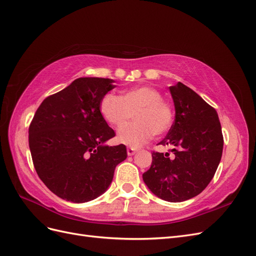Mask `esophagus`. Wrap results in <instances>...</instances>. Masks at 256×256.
I'll return each mask as SVG.
<instances>
[{"label":"esophagus","mask_w":256,"mask_h":256,"mask_svg":"<svg viewBox=\"0 0 256 256\" xmlns=\"http://www.w3.org/2000/svg\"><path fill=\"white\" fill-rule=\"evenodd\" d=\"M136 152H138V150H136V148H134V147H128V148H127L128 156H134V154Z\"/></svg>","instance_id":"obj_1"}]
</instances>
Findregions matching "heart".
<instances>
[{
    "label": "heart",
    "instance_id": "b5f03b06",
    "mask_svg": "<svg viewBox=\"0 0 256 256\" xmlns=\"http://www.w3.org/2000/svg\"><path fill=\"white\" fill-rule=\"evenodd\" d=\"M161 92L152 86H136L122 92L120 96L106 94L99 102L102 118L113 128H120L134 116L136 122L120 130L118 141L138 147L154 134H164L174 120L172 106L162 99Z\"/></svg>",
    "mask_w": 256,
    "mask_h": 256
}]
</instances>
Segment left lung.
I'll return each instance as SVG.
<instances>
[{"mask_svg":"<svg viewBox=\"0 0 256 256\" xmlns=\"http://www.w3.org/2000/svg\"><path fill=\"white\" fill-rule=\"evenodd\" d=\"M170 92L175 120L159 144L173 145L174 154L152 152L143 180L154 196L176 203L196 196L210 182L222 157L223 136L216 111L194 90L178 82Z\"/></svg>","mask_w":256,"mask_h":256,"instance_id":"obj_1","label":"left lung"}]
</instances>
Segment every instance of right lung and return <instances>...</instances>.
Returning a JSON list of instances; mask_svg holds the SVG:
<instances>
[{
	"instance_id": "1",
	"label": "right lung",
	"mask_w": 256,
	"mask_h": 256,
	"mask_svg": "<svg viewBox=\"0 0 256 256\" xmlns=\"http://www.w3.org/2000/svg\"><path fill=\"white\" fill-rule=\"evenodd\" d=\"M111 79L79 78L46 98L28 128L36 172L58 198L84 203L109 187L118 164L127 158L124 144L104 143L115 136L99 112V102L115 85Z\"/></svg>"
}]
</instances>
